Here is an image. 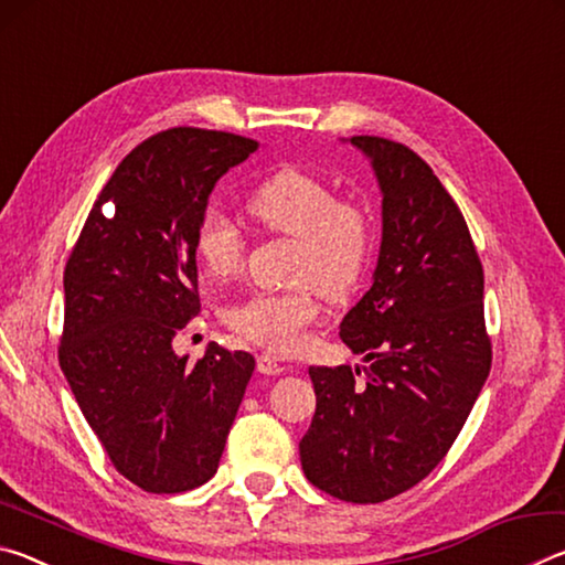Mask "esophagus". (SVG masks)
Masks as SVG:
<instances>
[{
	"label": "esophagus",
	"instance_id": "34e87169",
	"mask_svg": "<svg viewBox=\"0 0 565 565\" xmlns=\"http://www.w3.org/2000/svg\"><path fill=\"white\" fill-rule=\"evenodd\" d=\"M256 369H259V374H264V376H279L286 371L284 363L276 361L271 353H262V356L256 359Z\"/></svg>",
	"mask_w": 565,
	"mask_h": 565
}]
</instances>
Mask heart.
I'll list each match as a JSON object with an SVG mask.
<instances>
[{
	"label": "heart",
	"mask_w": 565,
	"mask_h": 565,
	"mask_svg": "<svg viewBox=\"0 0 565 565\" xmlns=\"http://www.w3.org/2000/svg\"><path fill=\"white\" fill-rule=\"evenodd\" d=\"M246 209L269 232L301 238L294 279L303 286L252 294L228 306L224 319L256 347L294 353L321 317L313 284L333 301L347 299L361 284L374 248V224L366 206L343 202L331 181L294 167L266 177L248 194ZM194 248L209 274L232 276L242 269L246 244L226 216L209 212L196 226Z\"/></svg>",
	"instance_id": "b5f03b06"
}]
</instances>
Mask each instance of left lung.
Masks as SVG:
<instances>
[{
  "label": "left lung",
  "instance_id": "obj_1",
  "mask_svg": "<svg viewBox=\"0 0 565 565\" xmlns=\"http://www.w3.org/2000/svg\"><path fill=\"white\" fill-rule=\"evenodd\" d=\"M381 189V246L371 289L339 337L349 366H311L317 414L299 444L317 489L381 503L434 471L461 434L491 371L483 269L463 214L408 147L351 137Z\"/></svg>",
  "mask_w": 565,
  "mask_h": 565
}]
</instances>
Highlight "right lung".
Here are the masks:
<instances>
[{
  "instance_id": "1",
  "label": "right lung",
  "mask_w": 565,
  "mask_h": 565,
  "mask_svg": "<svg viewBox=\"0 0 565 565\" xmlns=\"http://www.w3.org/2000/svg\"><path fill=\"white\" fill-rule=\"evenodd\" d=\"M256 149L191 127L141 141L66 262L60 366L114 468L149 493L191 491L216 473L254 374L252 353L209 343L189 363L171 341L199 313L194 234L209 194Z\"/></svg>"
}]
</instances>
